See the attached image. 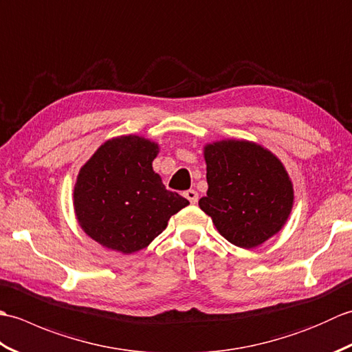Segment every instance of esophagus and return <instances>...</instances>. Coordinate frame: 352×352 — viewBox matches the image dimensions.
Returning a JSON list of instances; mask_svg holds the SVG:
<instances>
[{
  "label": "esophagus",
  "mask_w": 352,
  "mask_h": 352,
  "mask_svg": "<svg viewBox=\"0 0 352 352\" xmlns=\"http://www.w3.org/2000/svg\"><path fill=\"white\" fill-rule=\"evenodd\" d=\"M184 197L189 199L190 204H197L198 203V192L197 190H193V189L186 190L184 192Z\"/></svg>",
  "instance_id": "34e87169"
}]
</instances>
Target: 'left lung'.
<instances>
[{"label":"left lung","instance_id":"left-lung-1","mask_svg":"<svg viewBox=\"0 0 352 352\" xmlns=\"http://www.w3.org/2000/svg\"><path fill=\"white\" fill-rule=\"evenodd\" d=\"M207 197L201 210L230 243L256 248L278 233L294 204V188L276 157L246 140H222L204 149Z\"/></svg>","mask_w":352,"mask_h":352}]
</instances>
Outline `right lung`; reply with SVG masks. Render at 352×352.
<instances>
[{"label":"right lung","mask_w":352,"mask_h":352,"mask_svg":"<svg viewBox=\"0 0 352 352\" xmlns=\"http://www.w3.org/2000/svg\"><path fill=\"white\" fill-rule=\"evenodd\" d=\"M154 142L138 136L107 140L81 168L74 208L81 228L106 248H145L189 201L170 192L153 170Z\"/></svg>","instance_id":"add662e5"}]
</instances>
